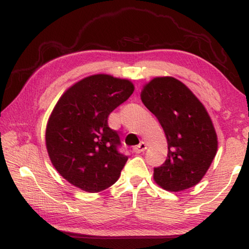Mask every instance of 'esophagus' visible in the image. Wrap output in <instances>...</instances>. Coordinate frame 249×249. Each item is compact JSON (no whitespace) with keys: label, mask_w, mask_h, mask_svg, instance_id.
<instances>
[{"label":"esophagus","mask_w":249,"mask_h":249,"mask_svg":"<svg viewBox=\"0 0 249 249\" xmlns=\"http://www.w3.org/2000/svg\"><path fill=\"white\" fill-rule=\"evenodd\" d=\"M146 149V144L144 143V142H141L140 144H138L137 146H134L133 151L136 153H141V152H144Z\"/></svg>","instance_id":"obj_1"}]
</instances>
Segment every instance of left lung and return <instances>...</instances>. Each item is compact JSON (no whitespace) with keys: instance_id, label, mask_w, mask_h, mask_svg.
I'll use <instances>...</instances> for the list:
<instances>
[{"instance_id":"1","label":"left lung","mask_w":249,"mask_h":249,"mask_svg":"<svg viewBox=\"0 0 249 249\" xmlns=\"http://www.w3.org/2000/svg\"><path fill=\"white\" fill-rule=\"evenodd\" d=\"M141 100L158 118L168 141V158L154 168V181L171 192L196 185L217 152V134L207 110L182 81L170 76L145 84Z\"/></svg>"}]
</instances>
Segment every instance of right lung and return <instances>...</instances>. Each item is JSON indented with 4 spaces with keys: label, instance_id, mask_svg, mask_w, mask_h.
<instances>
[{
    "label": "right lung",
    "instance_id": "obj_1",
    "mask_svg": "<svg viewBox=\"0 0 249 249\" xmlns=\"http://www.w3.org/2000/svg\"><path fill=\"white\" fill-rule=\"evenodd\" d=\"M133 90L128 79L97 74L77 81L57 101L45 141L53 165L71 185L96 193L119 178L128 157L118 151L120 139L108 117Z\"/></svg>",
    "mask_w": 249,
    "mask_h": 249
}]
</instances>
